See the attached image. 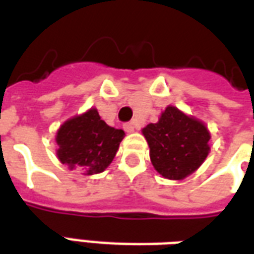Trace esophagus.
<instances>
[{
	"mask_svg": "<svg viewBox=\"0 0 254 254\" xmlns=\"http://www.w3.org/2000/svg\"><path fill=\"white\" fill-rule=\"evenodd\" d=\"M124 129H125L127 133H133L134 130H137V125H136V122H127V124L124 125Z\"/></svg>",
	"mask_w": 254,
	"mask_h": 254,
	"instance_id": "34e87169",
	"label": "esophagus"
}]
</instances>
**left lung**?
I'll list each match as a JSON object with an SVG mask.
<instances>
[{"label":"left lung","instance_id":"8db88e82","mask_svg":"<svg viewBox=\"0 0 254 254\" xmlns=\"http://www.w3.org/2000/svg\"><path fill=\"white\" fill-rule=\"evenodd\" d=\"M154 169L163 178L180 181L193 174L209 154L211 133L196 117L167 106L159 121L144 127Z\"/></svg>","mask_w":254,"mask_h":254}]
</instances>
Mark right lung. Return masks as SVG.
<instances>
[{
	"label": "right lung",
	"instance_id": "obj_1",
	"mask_svg": "<svg viewBox=\"0 0 254 254\" xmlns=\"http://www.w3.org/2000/svg\"><path fill=\"white\" fill-rule=\"evenodd\" d=\"M125 137L122 129L109 127L92 107L64 122L56 134L57 158L69 170L81 169L85 176L105 171Z\"/></svg>",
	"mask_w": 254,
	"mask_h": 254
}]
</instances>
